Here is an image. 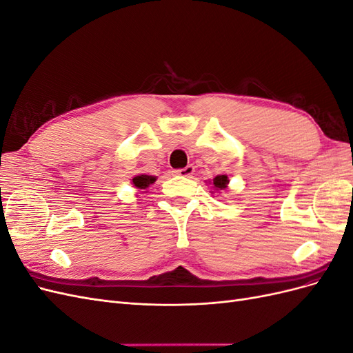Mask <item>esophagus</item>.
Wrapping results in <instances>:
<instances>
[{"instance_id":"34e87169","label":"esophagus","mask_w":353,"mask_h":353,"mask_svg":"<svg viewBox=\"0 0 353 353\" xmlns=\"http://www.w3.org/2000/svg\"><path fill=\"white\" fill-rule=\"evenodd\" d=\"M174 174L178 175V176H183V178H190L191 175L194 174V166L188 165V166H185L183 169H176V170H174Z\"/></svg>"}]
</instances>
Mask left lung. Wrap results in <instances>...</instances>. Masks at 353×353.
Here are the masks:
<instances>
[{
	"instance_id": "1",
	"label": "left lung",
	"mask_w": 353,
	"mask_h": 353,
	"mask_svg": "<svg viewBox=\"0 0 353 353\" xmlns=\"http://www.w3.org/2000/svg\"><path fill=\"white\" fill-rule=\"evenodd\" d=\"M209 185H212V190L210 193H221V191H225L228 188V184H230V178L228 175H216L213 179H209L208 181Z\"/></svg>"
}]
</instances>
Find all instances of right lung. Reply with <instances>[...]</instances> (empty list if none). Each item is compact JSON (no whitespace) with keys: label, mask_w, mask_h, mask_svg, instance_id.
Listing matches in <instances>:
<instances>
[{"label":"right lung","mask_w":353,"mask_h":353,"mask_svg":"<svg viewBox=\"0 0 353 353\" xmlns=\"http://www.w3.org/2000/svg\"><path fill=\"white\" fill-rule=\"evenodd\" d=\"M156 176L153 175H145V174H140V175H135L131 179V184L134 185V188H137L138 191H141V193H145V190L150 187L152 184L156 183Z\"/></svg>","instance_id":"1"}]
</instances>
